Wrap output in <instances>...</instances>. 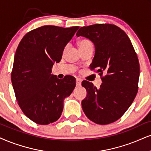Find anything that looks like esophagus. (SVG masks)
Returning <instances> with one entry per match:
<instances>
[{"instance_id": "esophagus-1", "label": "esophagus", "mask_w": 151, "mask_h": 151, "mask_svg": "<svg viewBox=\"0 0 151 151\" xmlns=\"http://www.w3.org/2000/svg\"><path fill=\"white\" fill-rule=\"evenodd\" d=\"M81 81L82 80L80 79V78H77V79H76V86H77V87L80 86L81 85Z\"/></svg>"}]
</instances>
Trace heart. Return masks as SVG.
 <instances>
[{"label":"heart","mask_w":151,"mask_h":151,"mask_svg":"<svg viewBox=\"0 0 151 151\" xmlns=\"http://www.w3.org/2000/svg\"><path fill=\"white\" fill-rule=\"evenodd\" d=\"M91 45H92V44H91V42L87 40H83L80 41L79 42V48H81V47H84L86 46Z\"/></svg>","instance_id":"1"}]
</instances>
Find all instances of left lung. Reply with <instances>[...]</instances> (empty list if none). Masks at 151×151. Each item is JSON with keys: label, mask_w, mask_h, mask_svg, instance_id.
<instances>
[{"label": "left lung", "mask_w": 151, "mask_h": 151, "mask_svg": "<svg viewBox=\"0 0 151 151\" xmlns=\"http://www.w3.org/2000/svg\"><path fill=\"white\" fill-rule=\"evenodd\" d=\"M77 37L88 38L95 45L91 70L102 77L99 88L82 81L86 98L81 101L86 116L100 125L115 122L125 114L138 91L139 63L127 34L112 24H95L80 28Z\"/></svg>", "instance_id": "obj_1"}]
</instances>
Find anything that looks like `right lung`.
<instances>
[{
  "label": "right lung",
  "mask_w": 151,
  "mask_h": 151,
  "mask_svg": "<svg viewBox=\"0 0 151 151\" xmlns=\"http://www.w3.org/2000/svg\"><path fill=\"white\" fill-rule=\"evenodd\" d=\"M44 26L25 35L17 47L11 79L21 109L40 125L56 121L63 110L64 100L75 88V78L59 79L51 74L63 50L79 29Z\"/></svg>",
  "instance_id": "add662e5"
}]
</instances>
